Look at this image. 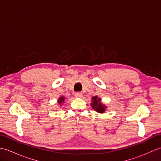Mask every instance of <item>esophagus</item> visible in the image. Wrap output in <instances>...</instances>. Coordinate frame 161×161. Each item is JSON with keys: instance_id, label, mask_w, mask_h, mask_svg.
<instances>
[{"instance_id": "obj_1", "label": "esophagus", "mask_w": 161, "mask_h": 161, "mask_svg": "<svg viewBox=\"0 0 161 161\" xmlns=\"http://www.w3.org/2000/svg\"><path fill=\"white\" fill-rule=\"evenodd\" d=\"M75 96L77 98H81V97H82L83 95H82V93H80V92H77V93H75Z\"/></svg>"}]
</instances>
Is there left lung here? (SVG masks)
Segmentation results:
<instances>
[{"label":"left lung","mask_w":161,"mask_h":161,"mask_svg":"<svg viewBox=\"0 0 161 161\" xmlns=\"http://www.w3.org/2000/svg\"><path fill=\"white\" fill-rule=\"evenodd\" d=\"M92 100L93 101H92L91 103V107L94 110L98 113H100V114H102L105 111V108H107V107H105L104 104H102L100 98H98L97 96H95L92 98Z\"/></svg>","instance_id":"left-lung-1"}]
</instances>
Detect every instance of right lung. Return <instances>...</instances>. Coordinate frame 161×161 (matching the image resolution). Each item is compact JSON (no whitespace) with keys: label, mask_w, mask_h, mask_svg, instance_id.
I'll return each mask as SVG.
<instances>
[{"label":"right lung","mask_w":161,"mask_h":161,"mask_svg":"<svg viewBox=\"0 0 161 161\" xmlns=\"http://www.w3.org/2000/svg\"><path fill=\"white\" fill-rule=\"evenodd\" d=\"M64 100H65L64 97H60L59 98V100H58V103H59V104H62V103L64 102Z\"/></svg>","instance_id":"1"}]
</instances>
